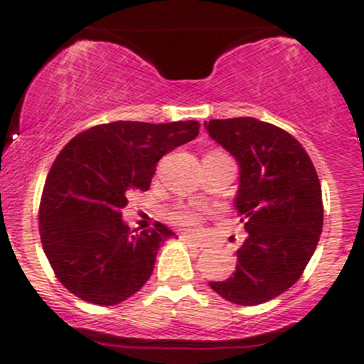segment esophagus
I'll use <instances>...</instances> for the list:
<instances>
[{
    "instance_id": "obj_1",
    "label": "esophagus",
    "mask_w": 364,
    "mask_h": 364,
    "mask_svg": "<svg viewBox=\"0 0 364 364\" xmlns=\"http://www.w3.org/2000/svg\"><path fill=\"white\" fill-rule=\"evenodd\" d=\"M181 239H183V241H185L186 245H188L190 248H192V250H196V252H199V250H203V248H205V245L199 243L198 239L190 237V235H181Z\"/></svg>"
}]
</instances>
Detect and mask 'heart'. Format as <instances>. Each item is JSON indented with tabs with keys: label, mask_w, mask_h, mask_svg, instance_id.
<instances>
[{
	"label": "heart",
	"mask_w": 364,
	"mask_h": 364,
	"mask_svg": "<svg viewBox=\"0 0 364 364\" xmlns=\"http://www.w3.org/2000/svg\"><path fill=\"white\" fill-rule=\"evenodd\" d=\"M165 218L166 221L172 223L174 227L185 228V230H196L203 221L201 210H198V208H194V206L190 205L172 206L170 210H166Z\"/></svg>",
	"instance_id": "1"
}]
</instances>
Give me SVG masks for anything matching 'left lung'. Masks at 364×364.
Wrapping results in <instances>:
<instances>
[{
	"mask_svg": "<svg viewBox=\"0 0 364 364\" xmlns=\"http://www.w3.org/2000/svg\"><path fill=\"white\" fill-rule=\"evenodd\" d=\"M205 127L239 163L234 205L248 232L235 252L234 274L210 288L235 304L267 303L299 279L319 243V178L301 143L272 123L232 117Z\"/></svg>",
	"mask_w": 364,
	"mask_h": 364,
	"instance_id": "1",
	"label": "left lung"
}]
</instances>
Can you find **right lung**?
Masks as SVG:
<instances>
[{"label": "right lung", "instance_id": "right-lung-1", "mask_svg": "<svg viewBox=\"0 0 364 364\" xmlns=\"http://www.w3.org/2000/svg\"><path fill=\"white\" fill-rule=\"evenodd\" d=\"M198 121H114L72 137L58 154L39 203V235L55 277L83 301L112 306L149 281L158 248L174 232H130L121 210L149 190L165 154L192 141Z\"/></svg>", "mask_w": 364, "mask_h": 364}]
</instances>
